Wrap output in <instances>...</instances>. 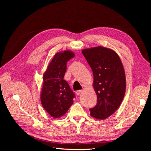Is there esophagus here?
Returning <instances> with one entry per match:
<instances>
[{
  "label": "esophagus",
  "mask_w": 151,
  "mask_h": 151,
  "mask_svg": "<svg viewBox=\"0 0 151 151\" xmlns=\"http://www.w3.org/2000/svg\"><path fill=\"white\" fill-rule=\"evenodd\" d=\"M83 93V90H79V91H76V94H77V96H79V95H81Z\"/></svg>",
  "instance_id": "obj_1"
}]
</instances>
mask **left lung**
<instances>
[{
    "instance_id": "obj_1",
    "label": "left lung",
    "mask_w": 151,
    "mask_h": 151,
    "mask_svg": "<svg viewBox=\"0 0 151 151\" xmlns=\"http://www.w3.org/2000/svg\"><path fill=\"white\" fill-rule=\"evenodd\" d=\"M82 53L93 70V85L97 94V104L90 109V115L96 119L104 120L116 111L124 98V68L112 49L99 46L84 49Z\"/></svg>"
}]
</instances>
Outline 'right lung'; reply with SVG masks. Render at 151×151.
<instances>
[{
	"mask_svg": "<svg viewBox=\"0 0 151 151\" xmlns=\"http://www.w3.org/2000/svg\"><path fill=\"white\" fill-rule=\"evenodd\" d=\"M75 57L70 50L57 53L43 74L40 99L43 108L52 117L58 118L67 112L75 94L63 79L67 62Z\"/></svg>",
	"mask_w": 151,
	"mask_h": 151,
	"instance_id": "right-lung-1",
	"label": "right lung"
}]
</instances>
